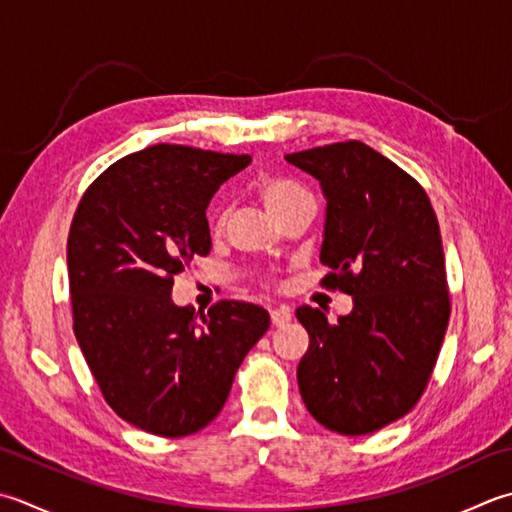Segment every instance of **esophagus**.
I'll return each mask as SVG.
<instances>
[{"instance_id": "esophagus-1", "label": "esophagus", "mask_w": 512, "mask_h": 512, "mask_svg": "<svg viewBox=\"0 0 512 512\" xmlns=\"http://www.w3.org/2000/svg\"><path fill=\"white\" fill-rule=\"evenodd\" d=\"M290 308L288 306H279V308H273L270 310V322H273V326H284L290 322Z\"/></svg>"}]
</instances>
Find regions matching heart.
I'll use <instances>...</instances> for the list:
<instances>
[{"label": "heart", "mask_w": 512, "mask_h": 512, "mask_svg": "<svg viewBox=\"0 0 512 512\" xmlns=\"http://www.w3.org/2000/svg\"><path fill=\"white\" fill-rule=\"evenodd\" d=\"M257 193L262 197L268 213L275 219L284 217L290 208H295L299 202H304V199H313L306 188L297 186L293 182H286V179H266V182L259 184ZM224 222H226V213L222 208H217L213 217H210L213 230H222Z\"/></svg>", "instance_id": "heart-1"}]
</instances>
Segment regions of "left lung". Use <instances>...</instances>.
Segmentation results:
<instances>
[{"mask_svg": "<svg viewBox=\"0 0 512 512\" xmlns=\"http://www.w3.org/2000/svg\"><path fill=\"white\" fill-rule=\"evenodd\" d=\"M326 197L322 286L353 295L328 324L299 306L310 344L297 366L308 413L339 435H368L413 410L442 348L450 295L442 235L426 190L357 142L286 155Z\"/></svg>", "mask_w": 512, "mask_h": 512, "instance_id": "left-lung-1", "label": "left lung"}]
</instances>
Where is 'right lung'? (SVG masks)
Instances as JSON below:
<instances>
[{
  "instance_id": "right-lung-1",
  "label": "right lung",
  "mask_w": 512,
  "mask_h": 512,
  "mask_svg": "<svg viewBox=\"0 0 512 512\" xmlns=\"http://www.w3.org/2000/svg\"><path fill=\"white\" fill-rule=\"evenodd\" d=\"M250 155L157 144L108 166L68 233L73 330L106 404L159 437H186L224 408L270 326L262 306H175V275L210 253L206 208Z\"/></svg>"
}]
</instances>
